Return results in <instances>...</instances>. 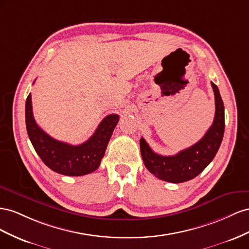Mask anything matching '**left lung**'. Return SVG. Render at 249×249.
Listing matches in <instances>:
<instances>
[{"label": "left lung", "instance_id": "obj_1", "mask_svg": "<svg viewBox=\"0 0 249 249\" xmlns=\"http://www.w3.org/2000/svg\"><path fill=\"white\" fill-rule=\"evenodd\" d=\"M215 95V118L204 137L196 144L175 155L164 156L152 151L146 141L140 140L142 159L146 168L158 178L168 182L188 181L200 174L215 158L224 133V105L217 85L212 82Z\"/></svg>", "mask_w": 249, "mask_h": 249}]
</instances>
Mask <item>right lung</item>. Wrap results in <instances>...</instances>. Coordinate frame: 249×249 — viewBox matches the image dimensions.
I'll return each mask as SVG.
<instances>
[{"mask_svg": "<svg viewBox=\"0 0 249 249\" xmlns=\"http://www.w3.org/2000/svg\"><path fill=\"white\" fill-rule=\"evenodd\" d=\"M25 117L28 136L41 160L53 171L67 176H82L96 171L119 122L118 115L106 116L87 142L73 146L51 138L36 124L32 112L31 94L26 100Z\"/></svg>", "mask_w": 249, "mask_h": 249, "instance_id": "add662e5", "label": "right lung"}]
</instances>
